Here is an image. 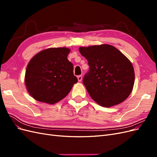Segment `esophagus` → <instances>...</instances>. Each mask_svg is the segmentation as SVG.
<instances>
[{"label":"esophagus","instance_id":"obj_1","mask_svg":"<svg viewBox=\"0 0 157 157\" xmlns=\"http://www.w3.org/2000/svg\"><path fill=\"white\" fill-rule=\"evenodd\" d=\"M77 78H78V80L79 82H81L82 81V77L81 75H78L77 77Z\"/></svg>","mask_w":157,"mask_h":157}]
</instances>
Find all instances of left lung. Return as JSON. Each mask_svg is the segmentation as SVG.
I'll return each mask as SVG.
<instances>
[{
    "instance_id": "obj_1",
    "label": "left lung",
    "mask_w": 157,
    "mask_h": 157,
    "mask_svg": "<svg viewBox=\"0 0 157 157\" xmlns=\"http://www.w3.org/2000/svg\"><path fill=\"white\" fill-rule=\"evenodd\" d=\"M89 71L82 82L90 96L99 105L110 107L130 96L134 86V67L126 57L109 44L80 47Z\"/></svg>"
}]
</instances>
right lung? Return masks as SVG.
Returning a JSON list of instances; mask_svg holds the SVG:
<instances>
[{
  "label": "right lung",
  "instance_id": "right-lung-1",
  "mask_svg": "<svg viewBox=\"0 0 157 157\" xmlns=\"http://www.w3.org/2000/svg\"><path fill=\"white\" fill-rule=\"evenodd\" d=\"M70 50L52 48L40 52L28 63L25 83L36 100L54 104L63 99L78 82L73 65L67 59Z\"/></svg>",
  "mask_w": 157,
  "mask_h": 157
}]
</instances>
